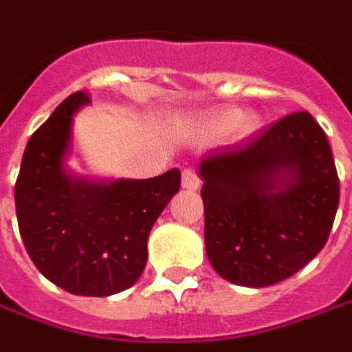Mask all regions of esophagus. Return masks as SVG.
<instances>
[{
	"instance_id": "esophagus-1",
	"label": "esophagus",
	"mask_w": 352,
	"mask_h": 352,
	"mask_svg": "<svg viewBox=\"0 0 352 352\" xmlns=\"http://www.w3.org/2000/svg\"><path fill=\"white\" fill-rule=\"evenodd\" d=\"M200 186V179L196 175L195 169H185L183 171V188L186 190H196Z\"/></svg>"
}]
</instances>
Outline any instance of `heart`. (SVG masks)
Masks as SVG:
<instances>
[{
    "label": "heart",
    "instance_id": "b5f03b06",
    "mask_svg": "<svg viewBox=\"0 0 352 352\" xmlns=\"http://www.w3.org/2000/svg\"><path fill=\"white\" fill-rule=\"evenodd\" d=\"M262 129V119L254 111H243L241 107H223L210 116L198 119L196 131L198 135L210 140H217L227 135H235L236 138L245 140L254 136Z\"/></svg>",
    "mask_w": 352,
    "mask_h": 352
}]
</instances>
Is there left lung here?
Instances as JSON below:
<instances>
[{
	"mask_svg": "<svg viewBox=\"0 0 352 352\" xmlns=\"http://www.w3.org/2000/svg\"><path fill=\"white\" fill-rule=\"evenodd\" d=\"M204 243L219 276L243 287H267L296 274L326 245L339 179L326 133L298 111L252 138L208 152Z\"/></svg>",
	"mask_w": 352,
	"mask_h": 352,
	"instance_id": "8db88e82",
	"label": "left lung"
}]
</instances>
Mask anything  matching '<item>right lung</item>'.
<instances>
[{"instance_id":"1","label":"right lung","mask_w":352,"mask_h":352,"mask_svg":"<svg viewBox=\"0 0 352 352\" xmlns=\"http://www.w3.org/2000/svg\"><path fill=\"white\" fill-rule=\"evenodd\" d=\"M90 98L61 102L26 144L15 185L19 231L40 274L67 293L109 296L135 285L148 235L181 186L179 169L152 179H96L67 167L73 121Z\"/></svg>"}]
</instances>
